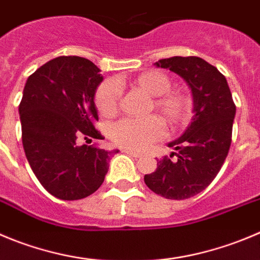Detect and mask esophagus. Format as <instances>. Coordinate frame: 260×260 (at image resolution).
I'll list each match as a JSON object with an SVG mask.
<instances>
[{
  "label": "esophagus",
  "mask_w": 260,
  "mask_h": 260,
  "mask_svg": "<svg viewBox=\"0 0 260 260\" xmlns=\"http://www.w3.org/2000/svg\"><path fill=\"white\" fill-rule=\"evenodd\" d=\"M122 152L127 153V154L133 155V157H135V158H139V157H142V153H139V152H135V150H128V149H123Z\"/></svg>",
  "instance_id": "1"
}]
</instances>
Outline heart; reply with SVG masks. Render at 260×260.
<instances>
[{
	"mask_svg": "<svg viewBox=\"0 0 260 260\" xmlns=\"http://www.w3.org/2000/svg\"><path fill=\"white\" fill-rule=\"evenodd\" d=\"M138 88L143 89L154 100V107L166 120L179 123L190 112V100L179 91H170L172 81L170 76L159 70L143 73L134 81ZM122 89L116 80H106L100 85L95 94V105L103 115H113L120 106ZM165 134L162 121L155 116L147 118H123L111 128V137L117 145L127 149L143 150L159 140Z\"/></svg>",
	"mask_w": 260,
	"mask_h": 260,
	"instance_id": "obj_1",
	"label": "heart"
}]
</instances>
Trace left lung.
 Returning a JSON list of instances; mask_svg holds the SVG:
<instances>
[{"mask_svg":"<svg viewBox=\"0 0 260 260\" xmlns=\"http://www.w3.org/2000/svg\"><path fill=\"white\" fill-rule=\"evenodd\" d=\"M181 76L191 89V122L179 139L169 143L177 159H157V170L144 176L147 186L166 199L182 200L206 189L221 170L231 145L236 106L226 78L195 56L163 58L154 63Z\"/></svg>","mask_w":260,"mask_h":260,"instance_id":"8db88e82","label":"left lung"}]
</instances>
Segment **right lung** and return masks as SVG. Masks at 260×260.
<instances>
[{
	"mask_svg": "<svg viewBox=\"0 0 260 260\" xmlns=\"http://www.w3.org/2000/svg\"><path fill=\"white\" fill-rule=\"evenodd\" d=\"M100 69L79 56H61L31 74L20 113L26 159L42 186L62 200L89 197L105 181L111 155L81 139H102L94 97L103 81ZM90 140V139H89Z\"/></svg>",
	"mask_w": 260,
	"mask_h": 260,
	"instance_id": "1",
	"label": "right lung"
}]
</instances>
